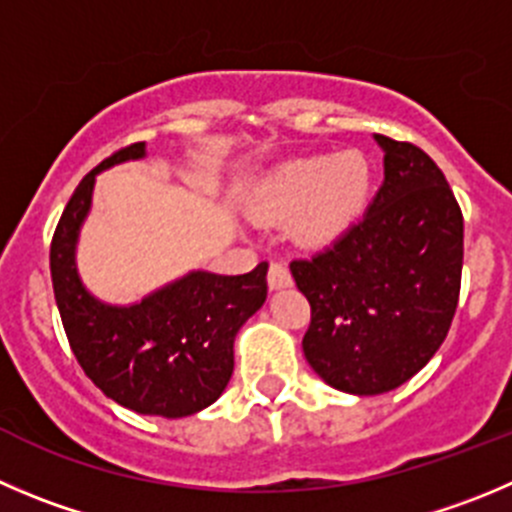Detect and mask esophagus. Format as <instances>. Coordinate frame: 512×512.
I'll use <instances>...</instances> for the list:
<instances>
[{
	"label": "esophagus",
	"instance_id": "1",
	"mask_svg": "<svg viewBox=\"0 0 512 512\" xmlns=\"http://www.w3.org/2000/svg\"><path fill=\"white\" fill-rule=\"evenodd\" d=\"M269 289L271 291H279V289H286V286L294 284V279H291V271L286 269L284 264H271L269 266Z\"/></svg>",
	"mask_w": 512,
	"mask_h": 512
}]
</instances>
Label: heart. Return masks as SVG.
Wrapping results in <instances>:
<instances>
[{"label":"heart","mask_w":512,"mask_h":512,"mask_svg":"<svg viewBox=\"0 0 512 512\" xmlns=\"http://www.w3.org/2000/svg\"><path fill=\"white\" fill-rule=\"evenodd\" d=\"M367 193V160L357 150H342L281 168L256 196V211L269 221L296 218V241L319 248L347 233L362 211Z\"/></svg>","instance_id":"b5f03b06"}]
</instances>
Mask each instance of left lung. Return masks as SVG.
<instances>
[{
	"label": "left lung",
	"instance_id": "1",
	"mask_svg": "<svg viewBox=\"0 0 512 512\" xmlns=\"http://www.w3.org/2000/svg\"><path fill=\"white\" fill-rule=\"evenodd\" d=\"M384 183L347 233L291 276L311 304L306 362L329 387L382 394L415 377L440 349L457 309L462 211L435 160L374 135Z\"/></svg>",
	"mask_w": 512,
	"mask_h": 512
}]
</instances>
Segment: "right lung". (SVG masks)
Masks as SVG:
<instances>
[{"label": "right lung", "mask_w": 512, "mask_h": 512, "mask_svg": "<svg viewBox=\"0 0 512 512\" xmlns=\"http://www.w3.org/2000/svg\"><path fill=\"white\" fill-rule=\"evenodd\" d=\"M140 158L145 143H133L80 180L52 236V289L72 352L95 387L138 415L175 420L223 394L233 374V339L266 301L269 264L241 276L191 271L130 306L95 299L75 266L95 175Z\"/></svg>", "instance_id": "1"}]
</instances>
